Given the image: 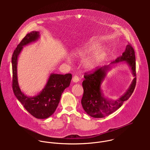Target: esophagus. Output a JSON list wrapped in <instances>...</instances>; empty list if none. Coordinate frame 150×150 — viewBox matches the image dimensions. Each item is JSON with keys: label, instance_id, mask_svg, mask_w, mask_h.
Segmentation results:
<instances>
[{"label": "esophagus", "instance_id": "esophagus-1", "mask_svg": "<svg viewBox=\"0 0 150 150\" xmlns=\"http://www.w3.org/2000/svg\"><path fill=\"white\" fill-rule=\"evenodd\" d=\"M72 80H73V81L74 83H78V82L79 81V77L78 76H74L73 77Z\"/></svg>", "mask_w": 150, "mask_h": 150}]
</instances>
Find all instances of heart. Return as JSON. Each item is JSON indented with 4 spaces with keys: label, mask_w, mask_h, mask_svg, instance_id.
<instances>
[{
    "label": "heart",
    "mask_w": 150,
    "mask_h": 150,
    "mask_svg": "<svg viewBox=\"0 0 150 150\" xmlns=\"http://www.w3.org/2000/svg\"><path fill=\"white\" fill-rule=\"evenodd\" d=\"M99 44L96 42L88 43L81 48L76 49L73 53L76 58H86L92 52V53L86 58L83 62V67L86 71H92L95 69L106 56V51L102 48H98Z\"/></svg>",
    "instance_id": "1"
}]
</instances>
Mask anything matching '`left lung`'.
Returning <instances> with one entry per match:
<instances>
[{"mask_svg":"<svg viewBox=\"0 0 150 150\" xmlns=\"http://www.w3.org/2000/svg\"><path fill=\"white\" fill-rule=\"evenodd\" d=\"M122 62L129 65L134 79L129 89L120 98L117 100H109L104 96L103 93L101 88V84L112 66ZM136 76L135 54L133 47L130 44L126 46L122 55L111 62V65L104 66L91 74L86 73L82 84L84 93L81 105L87 114L93 118H103L118 110L133 92L136 83Z\"/></svg>","mask_w":150,"mask_h":150,"instance_id":"8db88e82","label":"left lung"}]
</instances>
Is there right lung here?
<instances>
[{
  "mask_svg": "<svg viewBox=\"0 0 150 150\" xmlns=\"http://www.w3.org/2000/svg\"><path fill=\"white\" fill-rule=\"evenodd\" d=\"M39 38L40 32L32 31L25 36L14 50L11 59L13 89L17 99L32 115L38 119H45L52 115L56 110L62 93L70 86L72 76L69 73H51L45 86L38 95L28 96L22 92L18 81V58L24 46L37 42Z\"/></svg>",
  "mask_w": 150,
  "mask_h": 150,
  "instance_id": "right-lung-1",
  "label": "right lung"
}]
</instances>
